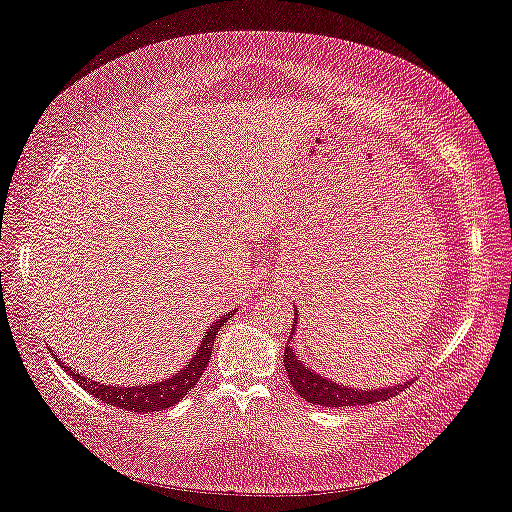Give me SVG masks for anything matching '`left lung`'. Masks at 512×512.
<instances>
[{
  "label": "left lung",
  "instance_id": "1",
  "mask_svg": "<svg viewBox=\"0 0 512 512\" xmlns=\"http://www.w3.org/2000/svg\"><path fill=\"white\" fill-rule=\"evenodd\" d=\"M291 332H296V327H291ZM284 370H287V377L291 379L296 393L305 397L307 402L327 406V409H339V406H363V404H375V402H386L391 397L400 395L406 384H397L391 388H377V391H357V388H345L339 386L336 381H329L327 377L318 375V372L305 366V361L296 357V350L287 343L284 348Z\"/></svg>",
  "mask_w": 512,
  "mask_h": 512
}]
</instances>
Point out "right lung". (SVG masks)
Here are the masks:
<instances>
[{
	"instance_id": "add662e5",
	"label": "right lung",
	"mask_w": 512,
	"mask_h": 512,
	"mask_svg": "<svg viewBox=\"0 0 512 512\" xmlns=\"http://www.w3.org/2000/svg\"><path fill=\"white\" fill-rule=\"evenodd\" d=\"M235 311L237 309L225 311V314L219 316V320L207 329L205 339L201 341V348L196 350L194 359L189 361L187 368L176 372V375H171L169 379L158 381V384L128 386V388L108 386V384H101V381H92L81 375H74L72 368H67V372L76 379V384H81L83 391L99 397V400L108 406H117V409L135 411V413H153V411L169 409V406L183 400V397L198 384V379H201V375L207 370V363H210L216 332L223 327V323H228V318L235 316Z\"/></svg>"
}]
</instances>
